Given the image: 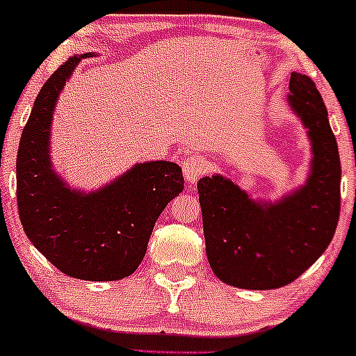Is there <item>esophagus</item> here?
Returning a JSON list of instances; mask_svg holds the SVG:
<instances>
[{"label":"esophagus","mask_w":356,"mask_h":356,"mask_svg":"<svg viewBox=\"0 0 356 356\" xmlns=\"http://www.w3.org/2000/svg\"><path fill=\"white\" fill-rule=\"evenodd\" d=\"M183 175H185V179L188 185H193L200 177H204L209 171L207 161L202 159L199 156H188L183 159Z\"/></svg>","instance_id":"obj_1"}]
</instances>
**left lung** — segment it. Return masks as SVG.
Here are the masks:
<instances>
[{"label": "left lung", "instance_id": "1", "mask_svg": "<svg viewBox=\"0 0 356 356\" xmlns=\"http://www.w3.org/2000/svg\"><path fill=\"white\" fill-rule=\"evenodd\" d=\"M289 109L310 140L305 183L280 200H254L222 175L197 183L205 252L212 273L229 286H286L321 257L339 219L341 163L322 96L307 75L291 73Z\"/></svg>", "mask_w": 356, "mask_h": 356}]
</instances>
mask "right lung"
<instances>
[{
    "mask_svg": "<svg viewBox=\"0 0 356 356\" xmlns=\"http://www.w3.org/2000/svg\"><path fill=\"white\" fill-rule=\"evenodd\" d=\"M94 53L68 58L42 86L17 154V204L24 232L67 276L116 281L137 270L154 225L183 192L181 168L171 161L137 163L94 192L70 188L51 164V124L73 70Z\"/></svg>",
    "mask_w": 356,
    "mask_h": 356,
    "instance_id": "right-lung-1",
    "label": "right lung"
}]
</instances>
